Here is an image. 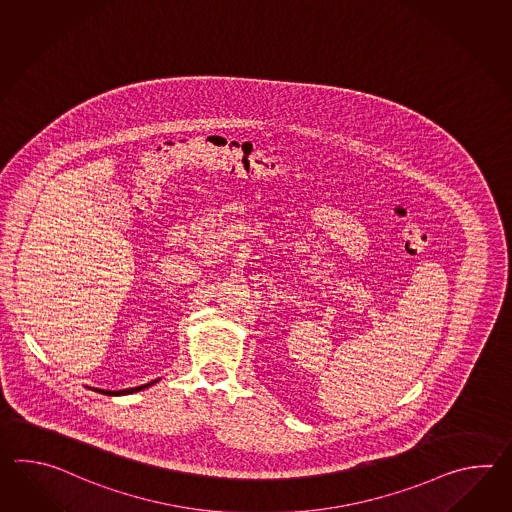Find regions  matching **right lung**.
Returning a JSON list of instances; mask_svg holds the SVG:
<instances>
[{"label":"right lung","mask_w":512,"mask_h":512,"mask_svg":"<svg viewBox=\"0 0 512 512\" xmlns=\"http://www.w3.org/2000/svg\"><path fill=\"white\" fill-rule=\"evenodd\" d=\"M152 384V382H150ZM139 386V387H130V389H121V391H104V389H95V391H99V393H104V395H110V397H117V395H130V393H137V391H141V389H145V387L150 386Z\"/></svg>","instance_id":"add662e5"}]
</instances>
